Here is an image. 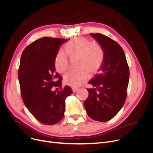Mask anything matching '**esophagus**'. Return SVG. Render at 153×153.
<instances>
[{
  "label": "esophagus",
  "mask_w": 153,
  "mask_h": 153,
  "mask_svg": "<svg viewBox=\"0 0 153 153\" xmlns=\"http://www.w3.org/2000/svg\"><path fill=\"white\" fill-rule=\"evenodd\" d=\"M71 89H72V91H73V92H76L77 91V90H78L77 88L73 87H71Z\"/></svg>",
  "instance_id": "34e87169"
}]
</instances>
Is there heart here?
<instances>
[{
  "instance_id": "b5f03b06",
  "label": "heart",
  "mask_w": 153,
  "mask_h": 153,
  "mask_svg": "<svg viewBox=\"0 0 153 153\" xmlns=\"http://www.w3.org/2000/svg\"><path fill=\"white\" fill-rule=\"evenodd\" d=\"M64 50L69 58H78L76 66L78 69L68 72L64 76V82L73 87L84 84L89 78L88 72L90 74L96 72L104 61L105 52L102 47L84 37H77L69 41L64 45ZM65 54L59 51L55 57V68L60 73L65 72L68 68V59Z\"/></svg>"
}]
</instances>
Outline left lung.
<instances>
[{
	"instance_id": "1",
	"label": "left lung",
	"mask_w": 153,
	"mask_h": 153,
	"mask_svg": "<svg viewBox=\"0 0 153 153\" xmlns=\"http://www.w3.org/2000/svg\"><path fill=\"white\" fill-rule=\"evenodd\" d=\"M90 35L103 48L105 58L98 73L88 82L94 88L87 89L89 96L84 106L91 119L106 122L119 112L126 101L129 67L124 51L116 41L100 33Z\"/></svg>"
}]
</instances>
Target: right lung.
<instances>
[{"instance_id":"1","label":"right lung","mask_w":153,"mask_h":153,"mask_svg":"<svg viewBox=\"0 0 153 153\" xmlns=\"http://www.w3.org/2000/svg\"><path fill=\"white\" fill-rule=\"evenodd\" d=\"M68 40L45 37L27 46L21 55L18 75L22 99L32 115L44 124L61 121L66 98L72 94L69 86L52 91L61 87L62 78L55 73L54 60L60 47Z\"/></svg>"}]
</instances>
